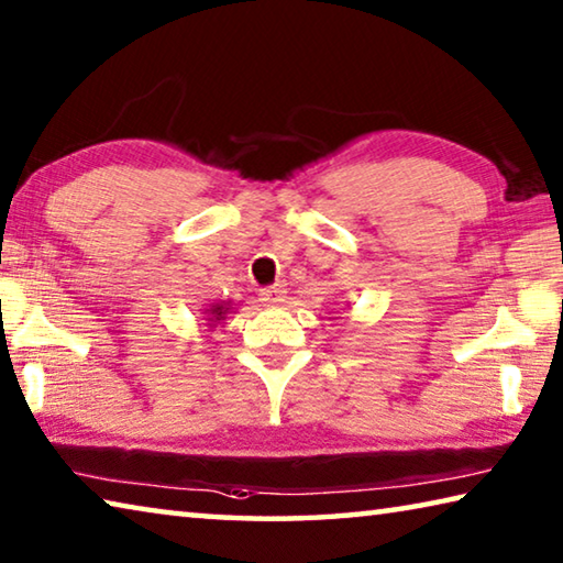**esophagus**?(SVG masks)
<instances>
[{"label": "esophagus", "mask_w": 563, "mask_h": 563, "mask_svg": "<svg viewBox=\"0 0 563 563\" xmlns=\"http://www.w3.org/2000/svg\"><path fill=\"white\" fill-rule=\"evenodd\" d=\"M261 300L265 302V305H280V302H285V288H263L261 292Z\"/></svg>", "instance_id": "34e87169"}]
</instances>
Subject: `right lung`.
<instances>
[{
	"label": "right lung",
	"instance_id": "add662e5",
	"mask_svg": "<svg viewBox=\"0 0 563 563\" xmlns=\"http://www.w3.org/2000/svg\"><path fill=\"white\" fill-rule=\"evenodd\" d=\"M231 310H233V302L231 300H223V302H213L211 308H206V325L208 328H216L218 322H223L228 316H231Z\"/></svg>",
	"mask_w": 563,
	"mask_h": 563
}]
</instances>
